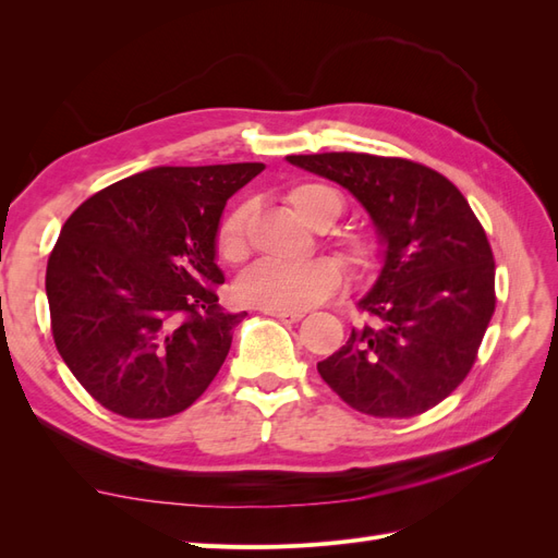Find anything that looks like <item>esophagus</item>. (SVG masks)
<instances>
[{
	"label": "esophagus",
	"mask_w": 558,
	"mask_h": 558,
	"mask_svg": "<svg viewBox=\"0 0 558 558\" xmlns=\"http://www.w3.org/2000/svg\"><path fill=\"white\" fill-rule=\"evenodd\" d=\"M267 314L275 316L277 320H281V324H298V320H302V316H305L300 312H267Z\"/></svg>",
	"instance_id": "obj_1"
}]
</instances>
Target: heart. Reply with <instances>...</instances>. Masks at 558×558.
<instances>
[{
	"label": "heart",
	"mask_w": 558,
	"mask_h": 558,
	"mask_svg": "<svg viewBox=\"0 0 558 558\" xmlns=\"http://www.w3.org/2000/svg\"><path fill=\"white\" fill-rule=\"evenodd\" d=\"M291 209L312 228H328L342 211V199L328 185L300 183L286 193ZM251 207H234L218 228V253L228 263L246 256V226ZM349 260L363 263L367 244L359 238L344 240ZM342 281V267L332 258H314L305 263L258 260L242 269L234 283L238 298L248 307L265 312H305L324 302Z\"/></svg>",
	"instance_id": "1"
}]
</instances>
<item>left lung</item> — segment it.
Here are the masks:
<instances>
[{
    "label": "left lung",
    "instance_id": "left-lung-1",
    "mask_svg": "<svg viewBox=\"0 0 558 558\" xmlns=\"http://www.w3.org/2000/svg\"><path fill=\"white\" fill-rule=\"evenodd\" d=\"M356 197L384 246L359 300L373 326L351 328L318 375L353 410L424 414L470 373L496 310V265L468 199L440 172L369 154L286 156Z\"/></svg>",
    "mask_w": 558,
    "mask_h": 558
}]
</instances>
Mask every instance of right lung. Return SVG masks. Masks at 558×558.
I'll return each mask as SVG.
<instances>
[{
  "instance_id": "add662e5",
  "label": "right lung",
  "mask_w": 558,
  "mask_h": 558,
  "mask_svg": "<svg viewBox=\"0 0 558 558\" xmlns=\"http://www.w3.org/2000/svg\"><path fill=\"white\" fill-rule=\"evenodd\" d=\"M263 162L150 167L66 218L46 267L62 361L107 410L165 418L221 369L244 314L218 305L216 238L226 202Z\"/></svg>"
}]
</instances>
